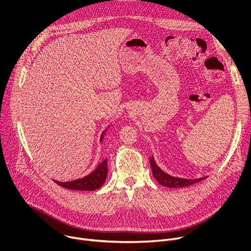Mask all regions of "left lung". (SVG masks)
I'll list each match as a JSON object with an SVG mask.
<instances>
[{
  "label": "left lung",
  "instance_id": "8db88e82",
  "mask_svg": "<svg viewBox=\"0 0 251 251\" xmlns=\"http://www.w3.org/2000/svg\"><path fill=\"white\" fill-rule=\"evenodd\" d=\"M150 164H151L153 176H155V178L158 181V183L161 186L168 187V188H184V187H189L191 185H194V184H197V183L202 181L203 178L206 177V176H203V177L196 178V180H189V178H182V177L172 176L166 174L164 171H162L158 167V165L156 164V162L154 160V157L150 158Z\"/></svg>",
  "mask_w": 251,
  "mask_h": 251
}]
</instances>
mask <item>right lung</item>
Wrapping results in <instances>:
<instances>
[{
	"instance_id": "add662e5",
	"label": "right lung",
	"mask_w": 251,
	"mask_h": 251,
	"mask_svg": "<svg viewBox=\"0 0 251 251\" xmlns=\"http://www.w3.org/2000/svg\"><path fill=\"white\" fill-rule=\"evenodd\" d=\"M104 133H102L100 141L103 140ZM107 176V159H105L102 163L98 165L95 171H93L91 174L88 176L77 178V180L75 181H70V182H57L54 181L58 186L69 189V190H76V191H95L99 189L105 182Z\"/></svg>"
}]
</instances>
